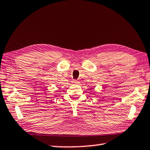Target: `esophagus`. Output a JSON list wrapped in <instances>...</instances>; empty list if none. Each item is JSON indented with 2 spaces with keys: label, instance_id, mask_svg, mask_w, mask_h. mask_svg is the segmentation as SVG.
Here are the masks:
<instances>
[{
  "label": "esophagus",
  "instance_id": "34e87169",
  "mask_svg": "<svg viewBox=\"0 0 150 150\" xmlns=\"http://www.w3.org/2000/svg\"><path fill=\"white\" fill-rule=\"evenodd\" d=\"M77 82H78V81H77V80H74V81H73V83H77Z\"/></svg>",
  "mask_w": 150,
  "mask_h": 150
}]
</instances>
